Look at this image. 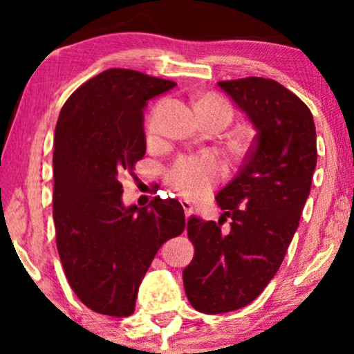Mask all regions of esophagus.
I'll use <instances>...</instances> for the list:
<instances>
[{"label": "esophagus", "mask_w": 354, "mask_h": 354, "mask_svg": "<svg viewBox=\"0 0 354 354\" xmlns=\"http://www.w3.org/2000/svg\"><path fill=\"white\" fill-rule=\"evenodd\" d=\"M180 205H182V207H183V211H185V217L188 219V217H190V216L193 214V206H192V203L187 201V200H182Z\"/></svg>", "instance_id": "esophagus-1"}]
</instances>
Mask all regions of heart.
<instances>
[{"label": "heart", "instance_id": "heart-1", "mask_svg": "<svg viewBox=\"0 0 354 354\" xmlns=\"http://www.w3.org/2000/svg\"><path fill=\"white\" fill-rule=\"evenodd\" d=\"M200 108H217L224 109L230 114V108L224 101L217 98H205L196 104ZM159 114H161V106H158L149 115L148 120V135L154 137L159 129ZM222 176V164L214 154L201 153L192 154V156L178 158L176 164L167 172V180L182 196L188 200H198V198L206 196L212 190L216 182Z\"/></svg>", "mask_w": 354, "mask_h": 354}]
</instances>
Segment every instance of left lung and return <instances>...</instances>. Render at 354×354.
<instances>
[{
	"instance_id": "obj_1",
	"label": "left lung",
	"mask_w": 354,
	"mask_h": 354,
	"mask_svg": "<svg viewBox=\"0 0 354 354\" xmlns=\"http://www.w3.org/2000/svg\"><path fill=\"white\" fill-rule=\"evenodd\" d=\"M256 130L243 166L216 201L219 224L190 217L195 256L183 287L196 311L222 314L245 308L277 272L298 229L317 162L311 111L279 82L246 77L219 82ZM231 219L227 232L220 225Z\"/></svg>"
}]
</instances>
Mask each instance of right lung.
Instances as JSON below:
<instances>
[{"label":"right lung","instance_id":"add662e5","mask_svg":"<svg viewBox=\"0 0 354 354\" xmlns=\"http://www.w3.org/2000/svg\"><path fill=\"white\" fill-rule=\"evenodd\" d=\"M174 86L137 71L108 69L79 86L59 113L53 153L57 253L74 293L95 313L130 316L158 250L185 229L177 200L125 206L120 183L147 151L148 101Z\"/></svg>","mask_w":354,"mask_h":354}]
</instances>
